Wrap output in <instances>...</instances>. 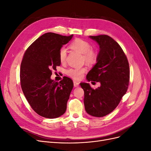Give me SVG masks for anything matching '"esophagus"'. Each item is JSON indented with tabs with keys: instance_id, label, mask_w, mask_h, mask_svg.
<instances>
[{
	"instance_id": "34e87169",
	"label": "esophagus",
	"mask_w": 151,
	"mask_h": 151,
	"mask_svg": "<svg viewBox=\"0 0 151 151\" xmlns=\"http://www.w3.org/2000/svg\"><path fill=\"white\" fill-rule=\"evenodd\" d=\"M73 83H74V86L75 87V88H77V87L79 86V82L78 81L74 80L73 81Z\"/></svg>"
}]
</instances>
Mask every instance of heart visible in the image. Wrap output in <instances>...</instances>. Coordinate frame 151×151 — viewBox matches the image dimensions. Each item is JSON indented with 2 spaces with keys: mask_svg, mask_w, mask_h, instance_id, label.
<instances>
[{
  "mask_svg": "<svg viewBox=\"0 0 151 151\" xmlns=\"http://www.w3.org/2000/svg\"><path fill=\"white\" fill-rule=\"evenodd\" d=\"M70 48L83 54L84 60L88 63H93L97 58V55L93 50H91V46L89 42L85 40L77 38L70 44ZM67 52L65 48H62L59 50L58 57L59 60L63 63L65 61ZM86 71L85 67H75L69 68L66 70V74L72 78L79 79H81L84 73Z\"/></svg>",
  "mask_w": 151,
  "mask_h": 151,
  "instance_id": "b5f03b06",
  "label": "heart"
}]
</instances>
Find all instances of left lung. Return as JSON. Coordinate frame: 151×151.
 <instances>
[{"label": "left lung", "mask_w": 151, "mask_h": 151, "mask_svg": "<svg viewBox=\"0 0 151 151\" xmlns=\"http://www.w3.org/2000/svg\"><path fill=\"white\" fill-rule=\"evenodd\" d=\"M99 47L96 63L87 74L88 82H99L96 89L89 83H81L84 91L86 111L96 117L112 112L128 89L130 68L127 57L118 43L108 35L89 36Z\"/></svg>", "instance_id": "obj_1"}]
</instances>
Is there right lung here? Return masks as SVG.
Segmentation results:
<instances>
[{
	"label": "right lung",
	"instance_id": "add662e5",
	"mask_svg": "<svg viewBox=\"0 0 151 151\" xmlns=\"http://www.w3.org/2000/svg\"><path fill=\"white\" fill-rule=\"evenodd\" d=\"M47 33L26 51L21 64V85L25 97L39 115L55 118L65 113L74 84L67 77L60 82L51 79L52 70L60 66L59 50L72 38Z\"/></svg>",
	"mask_w": 151,
	"mask_h": 151
}]
</instances>
